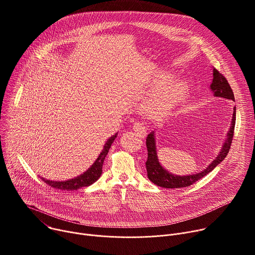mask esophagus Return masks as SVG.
<instances>
[{"instance_id":"1","label":"esophagus","mask_w":255,"mask_h":255,"mask_svg":"<svg viewBox=\"0 0 255 255\" xmlns=\"http://www.w3.org/2000/svg\"><path fill=\"white\" fill-rule=\"evenodd\" d=\"M133 131L135 132V134L140 137V138H144L145 136H146V132H147V129L146 127L144 126L143 123L141 122H135L133 124Z\"/></svg>"}]
</instances>
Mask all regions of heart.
<instances>
[{
  "mask_svg": "<svg viewBox=\"0 0 255 255\" xmlns=\"http://www.w3.org/2000/svg\"><path fill=\"white\" fill-rule=\"evenodd\" d=\"M170 75H155L149 82L148 88L152 92L148 101L144 106V112L148 116H158L165 114L185 97L188 87L185 81H169Z\"/></svg>",
  "mask_w": 255,
  "mask_h": 255,
  "instance_id": "1",
  "label": "heart"
}]
</instances>
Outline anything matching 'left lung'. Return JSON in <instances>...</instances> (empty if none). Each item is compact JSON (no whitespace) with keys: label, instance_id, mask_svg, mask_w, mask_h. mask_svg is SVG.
Returning <instances> with one entry per match:
<instances>
[{"label":"left lung","instance_id":"obj_1","mask_svg":"<svg viewBox=\"0 0 255 255\" xmlns=\"http://www.w3.org/2000/svg\"><path fill=\"white\" fill-rule=\"evenodd\" d=\"M211 91L213 92L215 97L223 98L227 100L234 101V94L232 92V89L230 85L228 84L225 77L220 74L216 68L213 69V82L210 86ZM235 121H236V107L233 108V116L231 120V126L227 133L226 139L222 145V148L220 152L218 153L216 158L201 172L198 173H192L188 175H176L168 170H166L159 162L157 151H156V141H155V132L152 131L147 135L146 138V147H147V160L145 162L147 170V176L152 181V183L158 187L164 188V189H179L189 187L193 184H195L197 180L207 175L209 172H211L218 164L221 163L225 157L227 156L231 143L232 138L234 134V128H235Z\"/></svg>","mask_w":255,"mask_h":255}]
</instances>
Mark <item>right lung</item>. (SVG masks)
Wrapping results in <instances>:
<instances>
[{
  "label": "right lung",
  "mask_w": 255,
  "mask_h": 255,
  "mask_svg": "<svg viewBox=\"0 0 255 255\" xmlns=\"http://www.w3.org/2000/svg\"><path fill=\"white\" fill-rule=\"evenodd\" d=\"M117 134L116 133L115 135L111 136L110 138H109L105 145L103 147V150L102 152L100 153V155L98 156V158L96 159V161L92 164V166L86 170L83 174L77 176V177H74L71 179H68V180H58V181H54V180H50V179H46L44 177H42V180L44 181V183H46L47 185H49L50 187L56 189V190H61V191H76V190H79L81 188H84V187H89L91 185H93L95 181H97L102 172H103V163H104V160L109 152V149H110L112 143L114 142L115 138L117 137Z\"/></svg>",
  "instance_id": "add662e5"
}]
</instances>
